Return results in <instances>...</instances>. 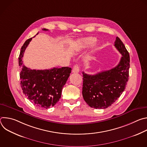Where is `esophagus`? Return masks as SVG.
<instances>
[{
  "mask_svg": "<svg viewBox=\"0 0 147 147\" xmlns=\"http://www.w3.org/2000/svg\"><path fill=\"white\" fill-rule=\"evenodd\" d=\"M80 71V69H79V66H78V65H74V66L73 67V69L72 70V73H78Z\"/></svg>",
  "mask_w": 147,
  "mask_h": 147,
  "instance_id": "1",
  "label": "esophagus"
}]
</instances>
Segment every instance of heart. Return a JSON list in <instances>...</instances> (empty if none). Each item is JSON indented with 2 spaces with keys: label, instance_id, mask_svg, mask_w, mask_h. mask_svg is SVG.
I'll return each mask as SVG.
<instances>
[{
  "label": "heart",
  "instance_id": "heart-1",
  "mask_svg": "<svg viewBox=\"0 0 147 147\" xmlns=\"http://www.w3.org/2000/svg\"><path fill=\"white\" fill-rule=\"evenodd\" d=\"M96 38L93 36H89L80 39L77 43L75 47V50L76 51H80L82 49L86 48L87 47L91 45L96 41ZM97 49L96 47H95L91 51V53H94Z\"/></svg>",
  "mask_w": 147,
  "mask_h": 147
}]
</instances>
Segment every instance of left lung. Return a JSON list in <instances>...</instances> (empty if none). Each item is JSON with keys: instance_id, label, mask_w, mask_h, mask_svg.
Segmentation results:
<instances>
[{"instance_id": "left-lung-1", "label": "left lung", "mask_w": 147, "mask_h": 147, "mask_svg": "<svg viewBox=\"0 0 147 147\" xmlns=\"http://www.w3.org/2000/svg\"><path fill=\"white\" fill-rule=\"evenodd\" d=\"M115 47L122 56L114 68L90 75L82 72V96L88 105L95 109H105L120 97L129 77L130 56L122 41L116 37Z\"/></svg>"}]
</instances>
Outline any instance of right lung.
Wrapping results in <instances>:
<instances>
[{
	"mask_svg": "<svg viewBox=\"0 0 147 147\" xmlns=\"http://www.w3.org/2000/svg\"><path fill=\"white\" fill-rule=\"evenodd\" d=\"M42 30L48 31L46 28ZM31 39L32 38L25 42L18 57V64L21 67L20 85L23 92L30 102L36 107L48 109L59 100L61 90L70 76L71 69L63 67L48 70H32L26 67L22 58Z\"/></svg>",
	"mask_w": 147,
	"mask_h": 147,
	"instance_id": "right-lung-1",
	"label": "right lung"
}]
</instances>
